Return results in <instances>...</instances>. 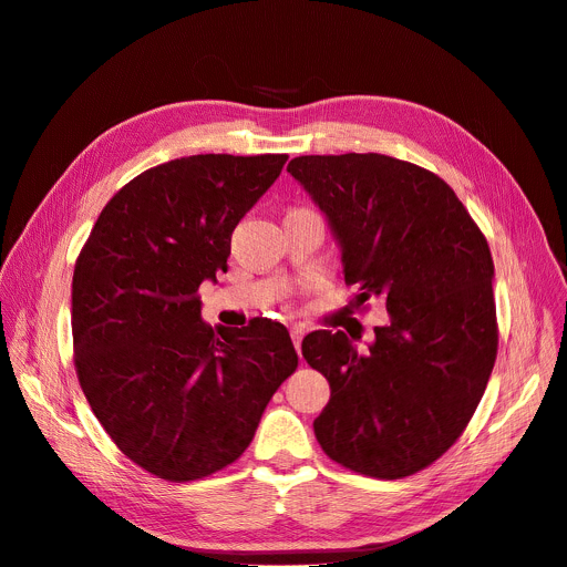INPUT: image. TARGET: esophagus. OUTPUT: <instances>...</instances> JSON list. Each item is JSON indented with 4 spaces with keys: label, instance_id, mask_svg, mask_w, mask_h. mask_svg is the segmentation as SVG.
I'll list each match as a JSON object with an SVG mask.
<instances>
[{
    "label": "esophagus",
    "instance_id": "1",
    "mask_svg": "<svg viewBox=\"0 0 567 567\" xmlns=\"http://www.w3.org/2000/svg\"><path fill=\"white\" fill-rule=\"evenodd\" d=\"M303 329H299V326H293L291 329V342H293V347H296V351L301 353V342H303Z\"/></svg>",
    "mask_w": 567,
    "mask_h": 567
}]
</instances>
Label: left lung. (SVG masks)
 Listing matches in <instances>:
<instances>
[{
	"instance_id": "left-lung-1",
	"label": "left lung",
	"mask_w": 567,
	"mask_h": 567,
	"mask_svg": "<svg viewBox=\"0 0 567 567\" xmlns=\"http://www.w3.org/2000/svg\"><path fill=\"white\" fill-rule=\"evenodd\" d=\"M342 246L351 310L379 299L391 321L370 351L315 331L303 359L331 383L315 421L340 466L400 481L436 462L466 430L496 361L487 238L434 172L383 154L299 156L287 165Z\"/></svg>"
}]
</instances>
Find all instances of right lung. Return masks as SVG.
<instances>
[{"label":"right lung","instance_id":"obj_1","mask_svg":"<svg viewBox=\"0 0 567 567\" xmlns=\"http://www.w3.org/2000/svg\"><path fill=\"white\" fill-rule=\"evenodd\" d=\"M287 154L176 158L105 204L73 271V363L82 393L131 462L169 483L244 455L299 365L287 329L202 319L199 285L227 271L231 231Z\"/></svg>","mask_w":567,"mask_h":567}]
</instances>
